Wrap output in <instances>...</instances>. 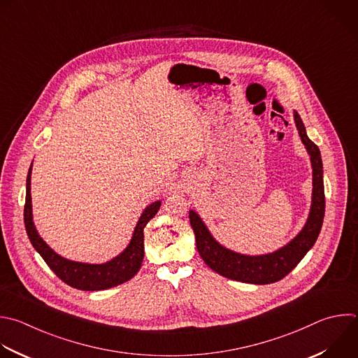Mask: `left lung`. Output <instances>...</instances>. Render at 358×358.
Segmentation results:
<instances>
[{"instance_id": "1", "label": "left lung", "mask_w": 358, "mask_h": 358, "mask_svg": "<svg viewBox=\"0 0 358 358\" xmlns=\"http://www.w3.org/2000/svg\"><path fill=\"white\" fill-rule=\"evenodd\" d=\"M294 121L301 141L310 156L313 189L308 220L288 245L273 253L262 256H246L231 252L213 239L209 229L195 210H189V222L195 233V243L199 256L210 270L226 278L257 285L277 282L298 266V263L312 249L320 233L324 216L322 157L319 148L308 138L305 125L296 110H294Z\"/></svg>"}]
</instances>
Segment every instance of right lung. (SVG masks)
<instances>
[{
	"instance_id": "add662e5",
	"label": "right lung",
	"mask_w": 358,
	"mask_h": 358,
	"mask_svg": "<svg viewBox=\"0 0 358 358\" xmlns=\"http://www.w3.org/2000/svg\"><path fill=\"white\" fill-rule=\"evenodd\" d=\"M31 173L32 164L27 177V196H25V209L24 220L25 229L29 241L35 250L42 256L50 270L67 285L83 289V291H99L116 287L129 281L141 270L143 257H145V234L143 229L148 222L159 212L162 202L155 201L141 215L132 239L128 248L110 262L103 264H88L80 262H71L59 256L52 250L42 237L39 236L32 216V198H31Z\"/></svg>"
}]
</instances>
